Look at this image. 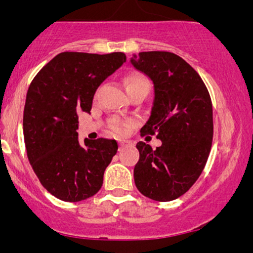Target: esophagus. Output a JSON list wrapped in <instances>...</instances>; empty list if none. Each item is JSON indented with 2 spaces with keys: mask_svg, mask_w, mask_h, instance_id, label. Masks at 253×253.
<instances>
[{
  "mask_svg": "<svg viewBox=\"0 0 253 253\" xmlns=\"http://www.w3.org/2000/svg\"><path fill=\"white\" fill-rule=\"evenodd\" d=\"M125 145H127L126 142H119V148L121 149V148H124Z\"/></svg>",
  "mask_w": 253,
  "mask_h": 253,
  "instance_id": "obj_1",
  "label": "esophagus"
}]
</instances>
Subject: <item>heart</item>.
I'll list each match as a JSON object with an SVG mask.
<instances>
[{
  "label": "heart",
  "instance_id": "b5f03b06",
  "mask_svg": "<svg viewBox=\"0 0 253 253\" xmlns=\"http://www.w3.org/2000/svg\"><path fill=\"white\" fill-rule=\"evenodd\" d=\"M125 85H126L127 93L132 90H147L149 91V82L147 81L141 75H131L126 78L125 81ZM111 129L116 134H124L125 133V125L122 122L114 120L111 122Z\"/></svg>",
  "mask_w": 253,
  "mask_h": 253
}]
</instances>
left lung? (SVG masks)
Here are the masks:
<instances>
[{
    "instance_id": "left-lung-1",
    "label": "left lung",
    "mask_w": 253,
    "mask_h": 253,
    "mask_svg": "<svg viewBox=\"0 0 253 253\" xmlns=\"http://www.w3.org/2000/svg\"><path fill=\"white\" fill-rule=\"evenodd\" d=\"M131 63L154 86L152 111L141 133H157L162 141L155 150L137 143L134 183L145 197L169 202L187 192L206 167L213 141L211 96L200 75L175 53L139 52Z\"/></svg>"
}]
</instances>
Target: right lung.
<instances>
[{
	"mask_svg": "<svg viewBox=\"0 0 253 253\" xmlns=\"http://www.w3.org/2000/svg\"><path fill=\"white\" fill-rule=\"evenodd\" d=\"M126 62L124 52H61L39 71L25 99L23 133L33 170L56 198L79 202L103 186L115 139L78 141V114L90 112L98 86Z\"/></svg>",
	"mask_w": 253,
	"mask_h": 253,
	"instance_id": "add662e5",
	"label": "right lung"
}]
</instances>
